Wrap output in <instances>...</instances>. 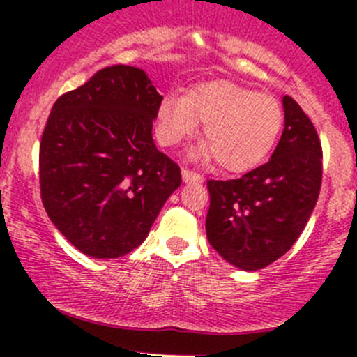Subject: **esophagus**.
<instances>
[{
  "mask_svg": "<svg viewBox=\"0 0 357 357\" xmlns=\"http://www.w3.org/2000/svg\"><path fill=\"white\" fill-rule=\"evenodd\" d=\"M181 176L185 181H197V183L202 181V176L199 174V172L192 171V169H188V167L181 169Z\"/></svg>",
  "mask_w": 357,
  "mask_h": 357,
  "instance_id": "esophagus-1",
  "label": "esophagus"
}]
</instances>
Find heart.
<instances>
[{
	"label": "heart",
	"instance_id": "1",
	"mask_svg": "<svg viewBox=\"0 0 357 357\" xmlns=\"http://www.w3.org/2000/svg\"><path fill=\"white\" fill-rule=\"evenodd\" d=\"M283 107L273 95L231 81L195 86L186 98H165L158 109V136L164 145L185 142L204 124L202 157L215 158L228 172L259 167L275 149L283 129Z\"/></svg>",
	"mask_w": 357,
	"mask_h": 357
}]
</instances>
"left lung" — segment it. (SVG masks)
I'll list each match as a JSON object with an SVG mask.
<instances>
[{"label":"left lung","mask_w":357,"mask_h":357,"mask_svg":"<svg viewBox=\"0 0 357 357\" xmlns=\"http://www.w3.org/2000/svg\"><path fill=\"white\" fill-rule=\"evenodd\" d=\"M285 129L273 157L238 179H208L207 240L229 264L262 269L297 242L319 197L323 150L316 128L283 96Z\"/></svg>","instance_id":"8db88e82"}]
</instances>
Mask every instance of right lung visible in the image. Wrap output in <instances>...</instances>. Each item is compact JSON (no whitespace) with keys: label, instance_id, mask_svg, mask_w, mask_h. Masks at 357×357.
I'll return each instance as SVG.
<instances>
[{"label":"right lung","instance_id":"1","mask_svg":"<svg viewBox=\"0 0 357 357\" xmlns=\"http://www.w3.org/2000/svg\"><path fill=\"white\" fill-rule=\"evenodd\" d=\"M162 96L143 68H100L53 105L39 143L46 214L82 254L115 259L143 243L181 171L157 150Z\"/></svg>","mask_w":357,"mask_h":357}]
</instances>
